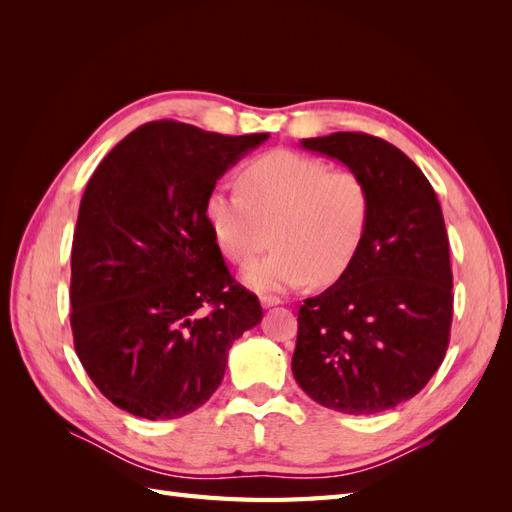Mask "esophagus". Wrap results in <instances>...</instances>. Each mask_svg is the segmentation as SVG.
<instances>
[{
    "instance_id": "34e87169",
    "label": "esophagus",
    "mask_w": 512,
    "mask_h": 512,
    "mask_svg": "<svg viewBox=\"0 0 512 512\" xmlns=\"http://www.w3.org/2000/svg\"><path fill=\"white\" fill-rule=\"evenodd\" d=\"M260 303H262V307H273V305H280L284 301L280 297H273V294H262Z\"/></svg>"
}]
</instances>
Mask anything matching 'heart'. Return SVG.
<instances>
[{"mask_svg": "<svg viewBox=\"0 0 512 512\" xmlns=\"http://www.w3.org/2000/svg\"><path fill=\"white\" fill-rule=\"evenodd\" d=\"M205 215L220 252L247 265L271 241L275 250L243 273L247 286L277 292L333 284L359 254L371 215L365 179L350 168L290 149H273L241 170V192L215 185Z\"/></svg>", "mask_w": 512, "mask_h": 512, "instance_id": "obj_1", "label": "heart"}]
</instances>
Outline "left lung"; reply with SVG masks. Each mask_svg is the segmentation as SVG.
Wrapping results in <instances>:
<instances>
[{"instance_id": "left-lung-1", "label": "left lung", "mask_w": 512, "mask_h": 512, "mask_svg": "<svg viewBox=\"0 0 512 512\" xmlns=\"http://www.w3.org/2000/svg\"><path fill=\"white\" fill-rule=\"evenodd\" d=\"M301 145L356 170L369 188L371 215L348 271L299 309L294 380L324 408L391 410L425 389L451 337L442 207L421 168L378 136L333 132Z\"/></svg>"}]
</instances>
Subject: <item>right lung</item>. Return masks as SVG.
Instances as JSON below:
<instances>
[{"label": "right lung", "mask_w": 512, "mask_h": 512, "mask_svg": "<svg viewBox=\"0 0 512 512\" xmlns=\"http://www.w3.org/2000/svg\"><path fill=\"white\" fill-rule=\"evenodd\" d=\"M269 138L151 121L100 162L72 241L74 350L100 393L158 421L218 389L228 350L262 320L230 275L205 215L215 183Z\"/></svg>", "instance_id": "add662e5"}]
</instances>
